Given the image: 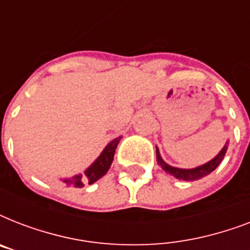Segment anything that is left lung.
Instances as JSON below:
<instances>
[{
  "label": "left lung",
  "mask_w": 250,
  "mask_h": 250,
  "mask_svg": "<svg viewBox=\"0 0 250 250\" xmlns=\"http://www.w3.org/2000/svg\"><path fill=\"white\" fill-rule=\"evenodd\" d=\"M157 152V162L161 165V167L164 168L166 172H168L170 175L175 176L176 179H180V180H187V182H193V180H198V179L204 178L206 175H209L211 171H214L218 167V165L221 164V161L223 160L226 152H227V145H225V148L222 149L221 153L218 154L215 158L208 162V164L202 165L200 167H196V168H192V170H183V168H176V167H171L165 162L160 156V152L158 149Z\"/></svg>",
  "instance_id": "8db88e82"
}]
</instances>
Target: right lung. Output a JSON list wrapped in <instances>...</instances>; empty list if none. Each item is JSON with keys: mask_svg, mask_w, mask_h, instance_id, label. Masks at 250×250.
Returning <instances> with one entry per match:
<instances>
[{"mask_svg": "<svg viewBox=\"0 0 250 250\" xmlns=\"http://www.w3.org/2000/svg\"><path fill=\"white\" fill-rule=\"evenodd\" d=\"M119 141H121V137H117L115 140L111 141L104 149V152L96 160V162L88 170H85L84 175H76V176H74L71 179H63L64 184L75 187V188H82L85 184H93L94 182H97L98 179L102 178L107 172V170H109L111 164H113L115 149H117Z\"/></svg>", "mask_w": 250, "mask_h": 250, "instance_id": "right-lung-1", "label": "right lung"}]
</instances>
